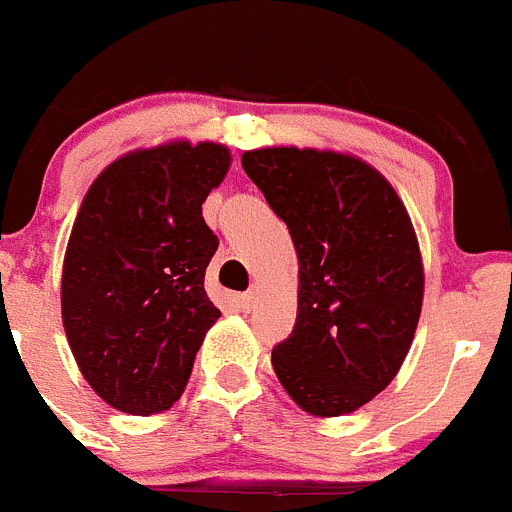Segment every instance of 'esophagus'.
Masks as SVG:
<instances>
[{"mask_svg":"<svg viewBox=\"0 0 512 512\" xmlns=\"http://www.w3.org/2000/svg\"><path fill=\"white\" fill-rule=\"evenodd\" d=\"M255 302H257V289H255V286H252V289L244 291V294L239 296V307H242V309H252V307H255Z\"/></svg>","mask_w":512,"mask_h":512,"instance_id":"1","label":"esophagus"}]
</instances>
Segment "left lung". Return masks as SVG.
Wrapping results in <instances>:
<instances>
[{
	"label": "left lung",
	"mask_w": 512,
	"mask_h": 512,
	"mask_svg": "<svg viewBox=\"0 0 512 512\" xmlns=\"http://www.w3.org/2000/svg\"><path fill=\"white\" fill-rule=\"evenodd\" d=\"M299 257V309L273 369L315 416H341L390 385L414 341L424 270L388 179L359 158L312 148L242 156Z\"/></svg>",
	"instance_id": "left-lung-1"
}]
</instances>
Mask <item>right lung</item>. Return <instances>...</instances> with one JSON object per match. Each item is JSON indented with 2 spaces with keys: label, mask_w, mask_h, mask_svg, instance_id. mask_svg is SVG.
I'll use <instances>...</instances> for the list:
<instances>
[{
  "label": "right lung",
  "mask_w": 512,
  "mask_h": 512,
  "mask_svg": "<svg viewBox=\"0 0 512 512\" xmlns=\"http://www.w3.org/2000/svg\"><path fill=\"white\" fill-rule=\"evenodd\" d=\"M216 143H169L119 158L90 184L62 273V322L75 362L127 414L166 411L221 317L205 294L218 236L203 203L229 171Z\"/></svg>",
  "instance_id": "obj_1"
}]
</instances>
